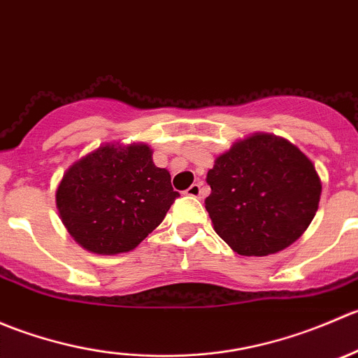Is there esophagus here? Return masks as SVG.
Wrapping results in <instances>:
<instances>
[{
	"label": "esophagus",
	"instance_id": "1",
	"mask_svg": "<svg viewBox=\"0 0 358 358\" xmlns=\"http://www.w3.org/2000/svg\"><path fill=\"white\" fill-rule=\"evenodd\" d=\"M185 194L187 196H190V197H202V187H201V183H192V185L189 187V189L185 190Z\"/></svg>",
	"mask_w": 358,
	"mask_h": 358
}]
</instances>
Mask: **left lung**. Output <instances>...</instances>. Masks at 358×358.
<instances>
[{"label":"left lung","mask_w":358,"mask_h":358,"mask_svg":"<svg viewBox=\"0 0 358 358\" xmlns=\"http://www.w3.org/2000/svg\"><path fill=\"white\" fill-rule=\"evenodd\" d=\"M204 204L215 232L237 255L268 256L289 248L312 223L322 183L294 143L252 133L216 156Z\"/></svg>","instance_id":"1"}]
</instances>
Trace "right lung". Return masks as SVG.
I'll return each mask as SVG.
<instances>
[{
  "label": "right lung",
  "mask_w": 358,
  "mask_h": 358,
  "mask_svg": "<svg viewBox=\"0 0 358 358\" xmlns=\"http://www.w3.org/2000/svg\"><path fill=\"white\" fill-rule=\"evenodd\" d=\"M178 197L147 143H103L72 162L55 192L72 239L95 255L133 251Z\"/></svg>",
  "instance_id": "obj_1"
}]
</instances>
